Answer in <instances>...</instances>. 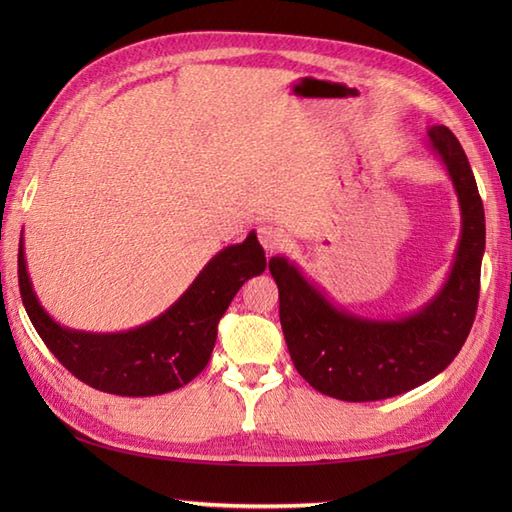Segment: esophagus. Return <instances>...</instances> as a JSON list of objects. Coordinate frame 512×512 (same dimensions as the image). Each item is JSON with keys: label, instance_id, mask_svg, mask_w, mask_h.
<instances>
[{"label": "esophagus", "instance_id": "34e87169", "mask_svg": "<svg viewBox=\"0 0 512 512\" xmlns=\"http://www.w3.org/2000/svg\"><path fill=\"white\" fill-rule=\"evenodd\" d=\"M257 237H259V244L264 246L266 253H275L281 246H284V233L279 231V228L264 224L257 228Z\"/></svg>", "mask_w": 512, "mask_h": 512}]
</instances>
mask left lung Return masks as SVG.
Here are the masks:
<instances>
[{"instance_id": "1", "label": "left lung", "mask_w": 512, "mask_h": 512, "mask_svg": "<svg viewBox=\"0 0 512 512\" xmlns=\"http://www.w3.org/2000/svg\"><path fill=\"white\" fill-rule=\"evenodd\" d=\"M427 136L458 193L462 237L447 284L422 310L396 321L354 317L334 308L286 257L268 262L292 363L325 396L367 402L405 394L449 367L471 332L486 244L484 206L460 140L444 125Z\"/></svg>"}]
</instances>
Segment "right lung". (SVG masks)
<instances>
[{
    "mask_svg": "<svg viewBox=\"0 0 512 512\" xmlns=\"http://www.w3.org/2000/svg\"><path fill=\"white\" fill-rule=\"evenodd\" d=\"M266 270L264 248L250 233L220 250L187 292L158 319L116 334L68 330L41 308L19 242V292L41 341L85 385L116 396H158L191 383L206 367L217 323L244 281Z\"/></svg>",
    "mask_w": 512,
    "mask_h": 512,
    "instance_id": "right-lung-1",
    "label": "right lung"
}]
</instances>
